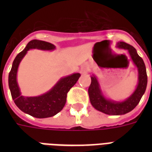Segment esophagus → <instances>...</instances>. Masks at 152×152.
Here are the masks:
<instances>
[{"label": "esophagus", "instance_id": "34e87169", "mask_svg": "<svg viewBox=\"0 0 152 152\" xmlns=\"http://www.w3.org/2000/svg\"><path fill=\"white\" fill-rule=\"evenodd\" d=\"M87 70H88V66L85 65V64L81 67V69H80L81 73H85L86 72H87Z\"/></svg>", "mask_w": 152, "mask_h": 152}]
</instances>
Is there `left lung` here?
Segmentation results:
<instances>
[{
  "label": "left lung",
  "mask_w": 152,
  "mask_h": 152,
  "mask_svg": "<svg viewBox=\"0 0 152 152\" xmlns=\"http://www.w3.org/2000/svg\"><path fill=\"white\" fill-rule=\"evenodd\" d=\"M117 46L120 49H125L129 51L132 61L138 70V85L131 96L123 102L112 101L105 98L100 89L99 83L94 75L91 76V83L88 88V95L91 105L97 110L109 115H121L132 111L138 105L142 96L145 92L148 83L146 67L141 57L137 53L136 49L129 44L124 42H119Z\"/></svg>",
  "instance_id": "8db88e82"
}]
</instances>
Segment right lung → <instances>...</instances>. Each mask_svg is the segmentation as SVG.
<instances>
[{"label":"right lung","instance_id":"add662e5","mask_svg":"<svg viewBox=\"0 0 152 152\" xmlns=\"http://www.w3.org/2000/svg\"><path fill=\"white\" fill-rule=\"evenodd\" d=\"M31 49L42 50H53L55 46L47 42L34 39L27 43L23 51L15 57L8 75V86L12 98L18 108L23 112L37 118H50L61 110L65 105L67 93L73 87L80 76V73H74L61 78L48 92L35 97H24L21 95L18 86L16 76L20 61Z\"/></svg>","mask_w":152,"mask_h":152}]
</instances>
